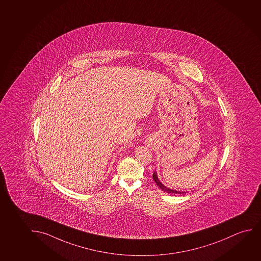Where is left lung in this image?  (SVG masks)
<instances>
[{"label":"left lung","instance_id":"obj_1","mask_svg":"<svg viewBox=\"0 0 261 261\" xmlns=\"http://www.w3.org/2000/svg\"><path fill=\"white\" fill-rule=\"evenodd\" d=\"M153 180H154V182L156 184L158 187L160 188L162 191H165L166 193H173V194H181V193H185V192H180V191H173V190H171V189H168V188L164 186V185L160 182V180H158V175H156V173H153Z\"/></svg>","mask_w":261,"mask_h":261}]
</instances>
